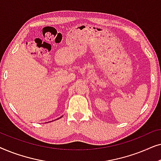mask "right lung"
Returning <instances> with one entry per match:
<instances>
[{
	"label": "right lung",
	"instance_id": "1",
	"mask_svg": "<svg viewBox=\"0 0 161 161\" xmlns=\"http://www.w3.org/2000/svg\"><path fill=\"white\" fill-rule=\"evenodd\" d=\"M61 118V117H60ZM60 118H58V119H60Z\"/></svg>",
	"mask_w": 161,
	"mask_h": 161
}]
</instances>
